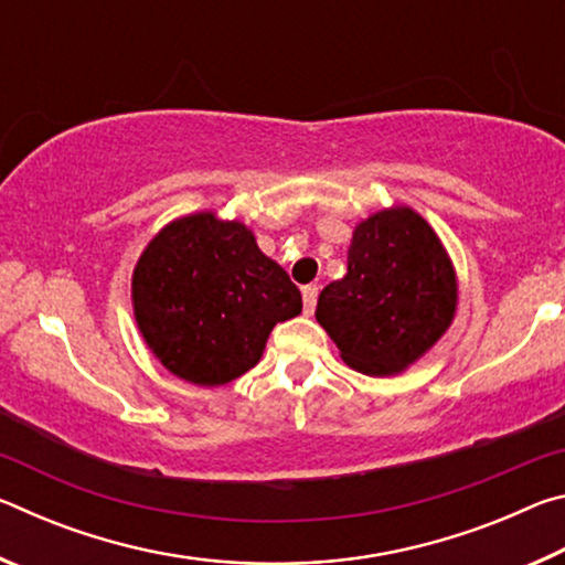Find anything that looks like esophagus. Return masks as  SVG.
Instances as JSON below:
<instances>
[{
	"label": "esophagus",
	"mask_w": 565,
	"mask_h": 565,
	"mask_svg": "<svg viewBox=\"0 0 565 565\" xmlns=\"http://www.w3.org/2000/svg\"><path fill=\"white\" fill-rule=\"evenodd\" d=\"M301 296H303V313H313L319 299V286H303Z\"/></svg>",
	"instance_id": "34e87169"
}]
</instances>
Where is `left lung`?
<instances>
[{
	"label": "left lung",
	"instance_id": "8db88e82",
	"mask_svg": "<svg viewBox=\"0 0 565 565\" xmlns=\"http://www.w3.org/2000/svg\"><path fill=\"white\" fill-rule=\"evenodd\" d=\"M458 276L434 226L411 206H388L353 226L349 269L319 294L317 321L347 366L398 376L451 329Z\"/></svg>",
	"mask_w": 565,
	"mask_h": 565
}]
</instances>
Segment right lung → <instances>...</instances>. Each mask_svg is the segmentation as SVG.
<instances>
[{
	"instance_id": "1",
	"label": "right lung",
	"mask_w": 565,
	"mask_h": 565,
	"mask_svg": "<svg viewBox=\"0 0 565 565\" xmlns=\"http://www.w3.org/2000/svg\"><path fill=\"white\" fill-rule=\"evenodd\" d=\"M134 321L169 374L222 386L256 366L276 323L301 313V291L252 228L216 212L161 226L131 274Z\"/></svg>"
}]
</instances>
